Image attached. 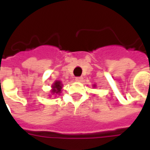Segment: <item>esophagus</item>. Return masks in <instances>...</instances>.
<instances>
[{"instance_id": "34e87169", "label": "esophagus", "mask_w": 150, "mask_h": 150, "mask_svg": "<svg viewBox=\"0 0 150 150\" xmlns=\"http://www.w3.org/2000/svg\"><path fill=\"white\" fill-rule=\"evenodd\" d=\"M83 77H76V78H75V81L82 82L83 81Z\"/></svg>"}]
</instances>
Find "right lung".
<instances>
[{
  "instance_id": "obj_1",
  "label": "right lung",
  "mask_w": 150,
  "mask_h": 150,
  "mask_svg": "<svg viewBox=\"0 0 150 150\" xmlns=\"http://www.w3.org/2000/svg\"><path fill=\"white\" fill-rule=\"evenodd\" d=\"M62 90V83L60 81H55L54 83L52 85V90L51 92L53 94H60Z\"/></svg>"
}]
</instances>
